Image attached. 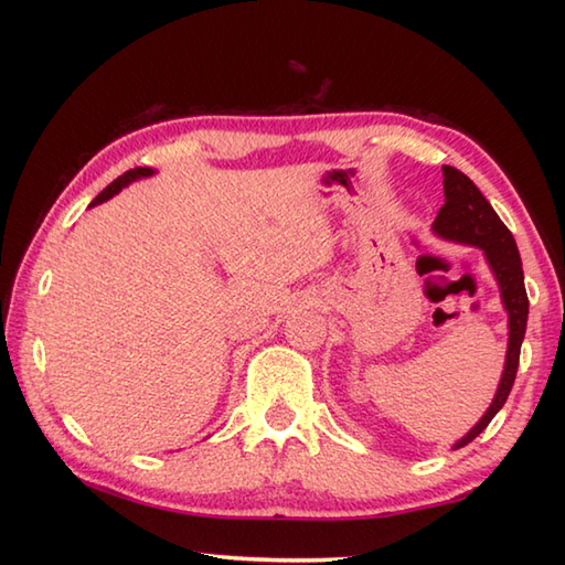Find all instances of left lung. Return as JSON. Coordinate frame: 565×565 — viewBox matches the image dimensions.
Segmentation results:
<instances>
[{"instance_id": "1", "label": "left lung", "mask_w": 565, "mask_h": 565, "mask_svg": "<svg viewBox=\"0 0 565 565\" xmlns=\"http://www.w3.org/2000/svg\"><path fill=\"white\" fill-rule=\"evenodd\" d=\"M441 174H444V206L439 209L435 223H431V231H435L439 237L481 247L486 252V259L500 286V298H502V306L508 310V328H510L505 369H502L498 393L486 411V415L476 423V427L454 444V449H461L468 441H473L478 435H481V431L490 425V419L500 413V407L508 401L514 376H518V366H520V350H522V340L526 330V316H530V298H526V289H524L520 249H518V243H514L512 233L508 231V225L500 221V215L493 211V206H490L488 199L478 191V186L463 172L456 170V167L441 164Z\"/></svg>"}]
</instances>
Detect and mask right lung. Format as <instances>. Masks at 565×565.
<instances>
[{"mask_svg": "<svg viewBox=\"0 0 565 565\" xmlns=\"http://www.w3.org/2000/svg\"><path fill=\"white\" fill-rule=\"evenodd\" d=\"M150 174H154V170H150V167H136V170H128L126 174L114 179V182H111L109 186H106V189L102 191V194L89 203V206H97V203L109 201L114 194H118V191H121L124 186H128L130 182H136V179H142V177H150Z\"/></svg>", "mask_w": 565, "mask_h": 565, "instance_id": "right-lung-1", "label": "right lung"}]
</instances>
